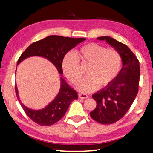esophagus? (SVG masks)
Listing matches in <instances>:
<instances>
[{
  "mask_svg": "<svg viewBox=\"0 0 153 153\" xmlns=\"http://www.w3.org/2000/svg\"><path fill=\"white\" fill-rule=\"evenodd\" d=\"M79 98L81 99H86L88 98V96L86 95V94H79Z\"/></svg>",
  "mask_w": 153,
  "mask_h": 153,
  "instance_id": "1",
  "label": "esophagus"
}]
</instances>
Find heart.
Segmentation results:
<instances>
[{
	"mask_svg": "<svg viewBox=\"0 0 153 153\" xmlns=\"http://www.w3.org/2000/svg\"><path fill=\"white\" fill-rule=\"evenodd\" d=\"M88 66L85 74L77 85L82 92L90 93L96 90L99 85L105 87L114 81L120 72L122 59L114 49H105L98 44L91 43L83 46L74 55L69 52L63 57V73L70 81L76 84L81 79L79 63Z\"/></svg>",
	"mask_w": 153,
	"mask_h": 153,
	"instance_id": "1",
	"label": "heart"
}]
</instances>
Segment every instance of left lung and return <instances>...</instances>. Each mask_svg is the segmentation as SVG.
<instances>
[{
	"mask_svg": "<svg viewBox=\"0 0 153 153\" xmlns=\"http://www.w3.org/2000/svg\"><path fill=\"white\" fill-rule=\"evenodd\" d=\"M97 39L105 41L120 55L123 67L112 84L92 95L97 105L90 113L91 118L103 124L120 120L130 109L137 96L140 79V65L128 47L109 36Z\"/></svg>",
	"mask_w": 153,
	"mask_h": 153,
	"instance_id": "left-lung-1",
	"label": "left lung"
}]
</instances>
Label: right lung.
<instances>
[{
    "label": "right lung",
    "mask_w": 153,
    "mask_h": 153,
    "mask_svg": "<svg viewBox=\"0 0 153 153\" xmlns=\"http://www.w3.org/2000/svg\"><path fill=\"white\" fill-rule=\"evenodd\" d=\"M85 40V38H71L59 35H50L36 41L26 49L19 57L17 65L27 58L39 56L51 62L63 76L62 61L65 54L77 44ZM15 71V74H16ZM61 87L53 100L41 110H33L25 106L19 99L18 89L15 85L16 95L25 112L33 121L41 126H50L62 119L69 105L77 99V94L69 86L62 77H60Z\"/></svg>",
    "instance_id": "1"
}]
</instances>
